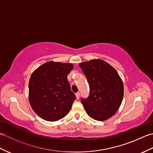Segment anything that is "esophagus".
I'll list each match as a JSON object with an SVG mask.
<instances>
[{
  "label": "esophagus",
  "mask_w": 153,
  "mask_h": 153,
  "mask_svg": "<svg viewBox=\"0 0 153 153\" xmlns=\"http://www.w3.org/2000/svg\"><path fill=\"white\" fill-rule=\"evenodd\" d=\"M79 95H80V94H79V93H77L76 94V99H78L79 98Z\"/></svg>",
  "instance_id": "esophagus-1"
}]
</instances>
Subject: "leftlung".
Wrapping results in <instances>:
<instances>
[{
    "label": "left lung",
    "mask_w": 153,
    "mask_h": 153,
    "mask_svg": "<svg viewBox=\"0 0 153 153\" xmlns=\"http://www.w3.org/2000/svg\"><path fill=\"white\" fill-rule=\"evenodd\" d=\"M89 85V95L81 99L91 118L104 121L118 111L123 97V85L116 70L105 61L94 59L79 64Z\"/></svg>",
    "instance_id": "left-lung-1"
}]
</instances>
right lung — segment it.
Returning <instances> with one entry per match:
<instances>
[{"instance_id": "obj_1", "label": "right lung", "mask_w": 153, "mask_h": 153, "mask_svg": "<svg viewBox=\"0 0 153 153\" xmlns=\"http://www.w3.org/2000/svg\"><path fill=\"white\" fill-rule=\"evenodd\" d=\"M73 68L70 63L50 61L32 73L29 82V100L41 118L57 121L69 113L76 99L67 79Z\"/></svg>"}]
</instances>
